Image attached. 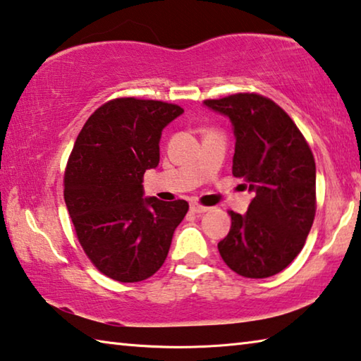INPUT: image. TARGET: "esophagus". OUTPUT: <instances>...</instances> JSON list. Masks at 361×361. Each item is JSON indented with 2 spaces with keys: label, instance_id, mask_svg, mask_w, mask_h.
<instances>
[{
  "label": "esophagus",
  "instance_id": "34e87169",
  "mask_svg": "<svg viewBox=\"0 0 361 361\" xmlns=\"http://www.w3.org/2000/svg\"><path fill=\"white\" fill-rule=\"evenodd\" d=\"M209 207H205V205L201 204H191V212L194 214H204V212H207Z\"/></svg>",
  "mask_w": 361,
  "mask_h": 361
}]
</instances>
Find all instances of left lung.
<instances>
[{"label": "left lung", "instance_id": "1", "mask_svg": "<svg viewBox=\"0 0 361 361\" xmlns=\"http://www.w3.org/2000/svg\"><path fill=\"white\" fill-rule=\"evenodd\" d=\"M204 104L230 117L236 146L233 175L254 192L244 215L219 243L223 262L244 278H268L300 254L317 212V169L310 146L284 109L257 93Z\"/></svg>", "mask_w": 361, "mask_h": 361}]
</instances>
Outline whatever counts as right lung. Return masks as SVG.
<instances>
[{"label": "right lung", "instance_id": "1", "mask_svg": "<svg viewBox=\"0 0 361 361\" xmlns=\"http://www.w3.org/2000/svg\"><path fill=\"white\" fill-rule=\"evenodd\" d=\"M183 114L164 101L116 98L91 114L64 173V201L78 243L107 278L138 283L167 259L186 201L142 199V175L159 165L162 130Z\"/></svg>", "mask_w": 361, "mask_h": 361}]
</instances>
